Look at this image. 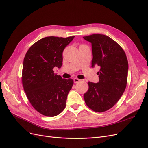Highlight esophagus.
<instances>
[{"mask_svg":"<svg viewBox=\"0 0 148 148\" xmlns=\"http://www.w3.org/2000/svg\"><path fill=\"white\" fill-rule=\"evenodd\" d=\"M73 80H74V82L75 83H78L79 82H80V79H77V78H75V79H74Z\"/></svg>","mask_w":148,"mask_h":148,"instance_id":"1","label":"esophagus"}]
</instances>
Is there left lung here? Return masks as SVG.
Wrapping results in <instances>:
<instances>
[{
    "label": "left lung",
    "mask_w": 148,
    "mask_h": 148,
    "mask_svg": "<svg viewBox=\"0 0 148 148\" xmlns=\"http://www.w3.org/2000/svg\"><path fill=\"white\" fill-rule=\"evenodd\" d=\"M83 38L92 44V67L99 68V82H88L84 101L92 110L103 112L113 107L125 90L128 60L121 47L108 36L93 34Z\"/></svg>",
    "instance_id": "8db88e82"
}]
</instances>
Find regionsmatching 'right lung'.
Returning <instances> with one entry per match:
<instances>
[{"label":"right lung","instance_id":"add662e5","mask_svg":"<svg viewBox=\"0 0 148 148\" xmlns=\"http://www.w3.org/2000/svg\"><path fill=\"white\" fill-rule=\"evenodd\" d=\"M74 38L48 36L30 47L23 61L22 83L26 96L35 109L53 117L66 106L69 92L74 81L55 74L54 67L62 65V52Z\"/></svg>","mask_w":148,"mask_h":148}]
</instances>
